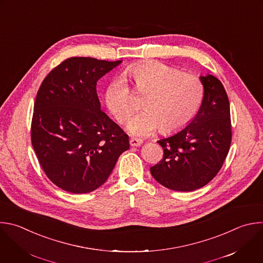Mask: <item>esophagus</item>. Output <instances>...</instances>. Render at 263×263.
I'll list each match as a JSON object with an SVG mask.
<instances>
[{
  "label": "esophagus",
  "instance_id": "obj_1",
  "mask_svg": "<svg viewBox=\"0 0 263 263\" xmlns=\"http://www.w3.org/2000/svg\"><path fill=\"white\" fill-rule=\"evenodd\" d=\"M141 143H142V140L139 139V138L133 137V138L130 139V145L131 146H139V145H141Z\"/></svg>",
  "mask_w": 263,
  "mask_h": 263
}]
</instances>
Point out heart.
I'll use <instances>...</instances> for the list:
<instances>
[{
    "label": "heart",
    "instance_id": "heart-1",
    "mask_svg": "<svg viewBox=\"0 0 263 263\" xmlns=\"http://www.w3.org/2000/svg\"><path fill=\"white\" fill-rule=\"evenodd\" d=\"M126 75L133 82L135 92L145 96L142 112L129 122L127 129L134 135L144 136L160 128L171 133L186 127L197 114L204 95L199 77L158 61L131 65ZM106 107L120 124H125L136 109L130 86L123 78L112 80L104 93Z\"/></svg>",
    "mask_w": 263,
    "mask_h": 263
}]
</instances>
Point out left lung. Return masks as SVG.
Segmentation results:
<instances>
[{"label": "left lung", "mask_w": 263, "mask_h": 263, "mask_svg": "<svg viewBox=\"0 0 263 263\" xmlns=\"http://www.w3.org/2000/svg\"><path fill=\"white\" fill-rule=\"evenodd\" d=\"M200 80L204 95L197 115L180 132L157 141L163 159L151 167L153 178L174 191H194L210 183L231 143L230 106L224 86L211 74Z\"/></svg>", "instance_id": "obj_1"}]
</instances>
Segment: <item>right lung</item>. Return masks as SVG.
<instances>
[{
  "mask_svg": "<svg viewBox=\"0 0 263 263\" xmlns=\"http://www.w3.org/2000/svg\"><path fill=\"white\" fill-rule=\"evenodd\" d=\"M122 61L74 57L62 62L42 81L31 127L32 145L47 178L74 194L103 185L129 136L105 112L97 81Z\"/></svg>",
  "mask_w": 263,
  "mask_h": 263,
  "instance_id": "1",
  "label": "right lung"
}]
</instances>
